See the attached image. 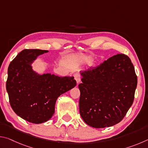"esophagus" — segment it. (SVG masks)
Segmentation results:
<instances>
[{
  "label": "esophagus",
  "mask_w": 148,
  "mask_h": 148,
  "mask_svg": "<svg viewBox=\"0 0 148 148\" xmlns=\"http://www.w3.org/2000/svg\"><path fill=\"white\" fill-rule=\"evenodd\" d=\"M74 79H75V80H76V82H77V84H78L79 83V82H80V81H81V78H80L79 75L78 74L76 73V74H74Z\"/></svg>",
  "instance_id": "34e87169"
}]
</instances>
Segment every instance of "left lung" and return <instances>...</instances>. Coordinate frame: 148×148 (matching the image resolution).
<instances>
[{"instance_id": "8db88e82", "label": "left lung", "mask_w": 148, "mask_h": 148, "mask_svg": "<svg viewBox=\"0 0 148 148\" xmlns=\"http://www.w3.org/2000/svg\"><path fill=\"white\" fill-rule=\"evenodd\" d=\"M79 114L94 128L118 123L132 106L137 76L131 59L117 54L98 66L80 71Z\"/></svg>"}]
</instances>
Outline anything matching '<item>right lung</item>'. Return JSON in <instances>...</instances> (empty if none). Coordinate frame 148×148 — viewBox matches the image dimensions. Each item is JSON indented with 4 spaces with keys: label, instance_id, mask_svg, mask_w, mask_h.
Returning a JSON list of instances; mask_svg holds the SVG:
<instances>
[{
    "label": "right lung",
    "instance_id": "right-lung-1",
    "mask_svg": "<svg viewBox=\"0 0 148 148\" xmlns=\"http://www.w3.org/2000/svg\"><path fill=\"white\" fill-rule=\"evenodd\" d=\"M47 52L24 49L8 69L6 91L12 108L17 116L32 123H42L51 119L57 98L76 86L74 76L40 74L34 71L32 64Z\"/></svg>",
    "mask_w": 148,
    "mask_h": 148
}]
</instances>
